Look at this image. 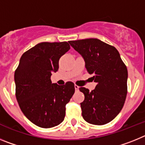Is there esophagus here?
Returning a JSON list of instances; mask_svg holds the SVG:
<instances>
[{
  "mask_svg": "<svg viewBox=\"0 0 145 145\" xmlns=\"http://www.w3.org/2000/svg\"><path fill=\"white\" fill-rule=\"evenodd\" d=\"M78 88H79V86L78 85H75V91H78Z\"/></svg>",
  "mask_w": 145,
  "mask_h": 145,
  "instance_id": "obj_1",
  "label": "esophagus"
}]
</instances>
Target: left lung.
<instances>
[{
  "instance_id": "1",
  "label": "left lung",
  "mask_w": 145,
  "mask_h": 145,
  "mask_svg": "<svg viewBox=\"0 0 145 145\" xmlns=\"http://www.w3.org/2000/svg\"><path fill=\"white\" fill-rule=\"evenodd\" d=\"M71 46L84 57L86 68L97 83L89 91L79 88L85 99L80 103L82 116L93 125H105L118 115L127 95V67L119 52L97 38L70 40Z\"/></svg>"
}]
</instances>
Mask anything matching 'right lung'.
<instances>
[{
  "label": "right lung",
  "instance_id": "1",
  "mask_svg": "<svg viewBox=\"0 0 145 145\" xmlns=\"http://www.w3.org/2000/svg\"><path fill=\"white\" fill-rule=\"evenodd\" d=\"M66 41L43 42L23 54L14 72L16 98L21 110L35 125L48 129L64 120L66 105L75 93L71 81L52 84V72L59 69L60 57L68 52Z\"/></svg>",
  "mask_w": 145,
  "mask_h": 145
}]
</instances>
